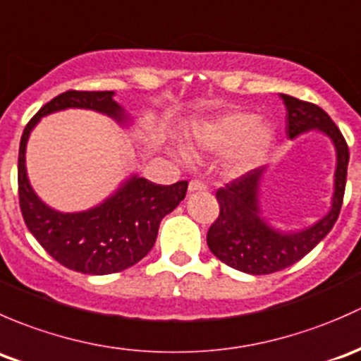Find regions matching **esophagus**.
I'll return each mask as SVG.
<instances>
[{
  "label": "esophagus",
  "instance_id": "34e87169",
  "mask_svg": "<svg viewBox=\"0 0 361 361\" xmlns=\"http://www.w3.org/2000/svg\"><path fill=\"white\" fill-rule=\"evenodd\" d=\"M195 191H207V184L202 180H191L189 182V192H195Z\"/></svg>",
  "mask_w": 361,
  "mask_h": 361
}]
</instances>
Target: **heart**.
<instances>
[{"instance_id": "heart-1", "label": "heart", "mask_w": 361, "mask_h": 361, "mask_svg": "<svg viewBox=\"0 0 361 361\" xmlns=\"http://www.w3.org/2000/svg\"><path fill=\"white\" fill-rule=\"evenodd\" d=\"M189 139L198 149L224 154V165L231 173H245L262 161L273 144V128L250 113H226L196 123ZM180 161L191 159L182 146L176 147Z\"/></svg>"}]
</instances>
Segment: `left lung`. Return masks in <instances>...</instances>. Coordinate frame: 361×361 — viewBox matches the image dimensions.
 <instances>
[{
  "label": "left lung",
  "instance_id": "left-lung-1",
  "mask_svg": "<svg viewBox=\"0 0 361 361\" xmlns=\"http://www.w3.org/2000/svg\"><path fill=\"white\" fill-rule=\"evenodd\" d=\"M280 97L287 109L288 139L317 130L336 147L332 203L314 224L297 231H281L262 215L261 185L266 166L250 170L219 189L215 196L221 214L208 229V248L219 261L247 274L276 273L310 254L336 224L346 189L349 149L341 130L322 107L285 94Z\"/></svg>",
  "mask_w": 361,
  "mask_h": 361
}]
</instances>
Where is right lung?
<instances>
[{
  "label": "right lung",
  "mask_w": 361,
  "mask_h": 361,
  "mask_svg": "<svg viewBox=\"0 0 361 361\" xmlns=\"http://www.w3.org/2000/svg\"><path fill=\"white\" fill-rule=\"evenodd\" d=\"M64 109H90L128 126L130 116L114 92L69 90L44 104L24 128L18 147V202L32 236L57 262L83 274H111L146 257L158 236L159 222L176 210L188 180L159 185L137 173L102 203L83 212H59L36 195L25 169V147L43 116Z\"/></svg>",
  "instance_id": "obj_1"
}]
</instances>
